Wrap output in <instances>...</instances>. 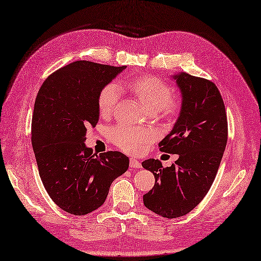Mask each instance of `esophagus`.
<instances>
[{
  "mask_svg": "<svg viewBox=\"0 0 261 261\" xmlns=\"http://www.w3.org/2000/svg\"><path fill=\"white\" fill-rule=\"evenodd\" d=\"M129 166L132 168H139V167H141V162H138L137 160H135V158H130Z\"/></svg>",
  "mask_w": 261,
  "mask_h": 261,
  "instance_id": "34e87169",
  "label": "esophagus"
}]
</instances>
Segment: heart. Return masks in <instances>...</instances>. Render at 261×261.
Returning <instances> with one entry per match:
<instances>
[{
	"label": "heart",
	"instance_id": "heart-1",
	"mask_svg": "<svg viewBox=\"0 0 261 261\" xmlns=\"http://www.w3.org/2000/svg\"><path fill=\"white\" fill-rule=\"evenodd\" d=\"M120 87L129 91L142 101L150 113L161 112L170 115L177 110V99L170 95V88L156 76H141L133 81L123 82ZM120 97L119 87L112 83L106 85L98 95V110L101 116H109L115 110ZM112 139L119 148L130 154H138L150 141L146 132L118 126L112 130Z\"/></svg>",
	"mask_w": 261,
	"mask_h": 261
}]
</instances>
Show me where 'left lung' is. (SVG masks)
I'll return each mask as SVG.
<instances>
[{
	"mask_svg": "<svg viewBox=\"0 0 261 261\" xmlns=\"http://www.w3.org/2000/svg\"><path fill=\"white\" fill-rule=\"evenodd\" d=\"M170 77L179 88L181 105L160 149L179 157L166 168L154 158L142 163L155 176L154 187L143 196L144 205L169 219L192 212L206 196L218 171L228 135L226 110L217 86L185 72Z\"/></svg>",
	"mask_w": 261,
	"mask_h": 261,
	"instance_id": "obj_1",
	"label": "left lung"
}]
</instances>
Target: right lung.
I'll return each instance as SVG.
<instances>
[{
	"label": "right lung",
	"instance_id": "obj_1",
	"mask_svg": "<svg viewBox=\"0 0 261 261\" xmlns=\"http://www.w3.org/2000/svg\"><path fill=\"white\" fill-rule=\"evenodd\" d=\"M126 66L76 61L43 83L32 118V146L47 194L63 211L87 215L105 202L111 184L128 169L119 151L99 155L85 145L99 118L98 95Z\"/></svg>",
	"mask_w": 261,
	"mask_h": 261
}]
</instances>
